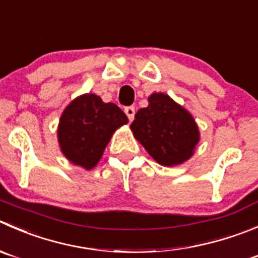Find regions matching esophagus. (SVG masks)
I'll list each match as a JSON object with an SVG mask.
<instances>
[{"instance_id": "1", "label": "esophagus", "mask_w": 258, "mask_h": 258, "mask_svg": "<svg viewBox=\"0 0 258 258\" xmlns=\"http://www.w3.org/2000/svg\"><path fill=\"white\" fill-rule=\"evenodd\" d=\"M124 113L127 114V117H128L130 121H134V118H135V107L134 106L126 107V108H124Z\"/></svg>"}]
</instances>
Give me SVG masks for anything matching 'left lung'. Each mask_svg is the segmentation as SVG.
Instances as JSON below:
<instances>
[{
	"label": "left lung",
	"instance_id": "left-lung-1",
	"mask_svg": "<svg viewBox=\"0 0 258 258\" xmlns=\"http://www.w3.org/2000/svg\"><path fill=\"white\" fill-rule=\"evenodd\" d=\"M131 130L150 156L164 166L189 160L201 139L191 114L164 93L149 97V106L137 111Z\"/></svg>",
	"mask_w": 258,
	"mask_h": 258
}]
</instances>
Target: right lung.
I'll list each match as a JSON object with an SVG mask.
<instances>
[{
	"label": "right lung",
	"mask_w": 258,
	"mask_h": 258,
	"mask_svg": "<svg viewBox=\"0 0 258 258\" xmlns=\"http://www.w3.org/2000/svg\"><path fill=\"white\" fill-rule=\"evenodd\" d=\"M127 122L126 114L114 103H104L91 93L77 97L60 117L57 141L61 152L72 164L93 169L113 132Z\"/></svg>",
	"instance_id": "right-lung-1"
}]
</instances>
